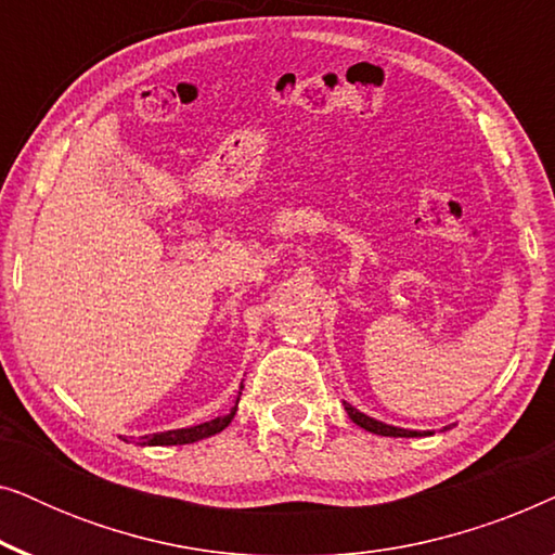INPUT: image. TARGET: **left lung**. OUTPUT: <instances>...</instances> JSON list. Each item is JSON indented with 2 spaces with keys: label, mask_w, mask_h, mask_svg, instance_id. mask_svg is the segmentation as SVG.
<instances>
[{
  "label": "left lung",
  "mask_w": 555,
  "mask_h": 555,
  "mask_svg": "<svg viewBox=\"0 0 555 555\" xmlns=\"http://www.w3.org/2000/svg\"><path fill=\"white\" fill-rule=\"evenodd\" d=\"M346 412L348 416H351L353 424H359V427H363L366 431H374V435H382V437H420V431L414 429H401V427H391V424H384L374 420V416H366L363 412H359V409L348 404V401H344ZM427 435H431V431H427Z\"/></svg>",
  "instance_id": "obj_1"
}]
</instances>
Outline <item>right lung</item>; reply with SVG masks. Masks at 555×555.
<instances>
[{"instance_id": "obj_1", "label": "right lung", "mask_w": 555, "mask_h": 555, "mask_svg": "<svg viewBox=\"0 0 555 555\" xmlns=\"http://www.w3.org/2000/svg\"><path fill=\"white\" fill-rule=\"evenodd\" d=\"M242 393V391H240ZM240 397L234 401V406L230 409V414L217 416V420H209L204 424H196V427H186V429H169V431H156V435H146L141 437L139 444H149V447H169V444H192L199 442V439H207L211 435H219L224 427H230V422L234 420V412H237Z\"/></svg>"}]
</instances>
